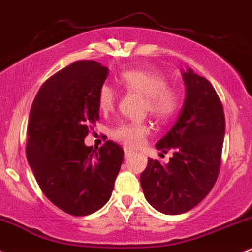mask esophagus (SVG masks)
Returning <instances> with one entry per match:
<instances>
[{
    "mask_svg": "<svg viewBox=\"0 0 252 252\" xmlns=\"http://www.w3.org/2000/svg\"><path fill=\"white\" fill-rule=\"evenodd\" d=\"M132 154V152L130 151V149H128V148H126L124 149V157H126V158H129Z\"/></svg>",
    "mask_w": 252,
    "mask_h": 252,
    "instance_id": "obj_1",
    "label": "esophagus"
}]
</instances>
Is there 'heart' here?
<instances>
[{"instance_id": "heart-1", "label": "heart", "mask_w": 252, "mask_h": 252, "mask_svg": "<svg viewBox=\"0 0 252 252\" xmlns=\"http://www.w3.org/2000/svg\"><path fill=\"white\" fill-rule=\"evenodd\" d=\"M126 92L143 95V109L162 123L171 121L181 106V96L173 86L166 84V77L157 71L146 69H126L118 77ZM117 92L112 86L105 84L98 93V105L101 112L109 113L115 107ZM151 132L146 122L121 123L112 130V139L129 148H136L143 143Z\"/></svg>"}]
</instances>
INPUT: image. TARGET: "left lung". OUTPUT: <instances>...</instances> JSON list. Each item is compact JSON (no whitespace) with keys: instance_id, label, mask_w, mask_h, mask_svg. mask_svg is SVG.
<instances>
[{"instance_id":"1","label":"left lung","mask_w":252,"mask_h":252,"mask_svg":"<svg viewBox=\"0 0 252 252\" xmlns=\"http://www.w3.org/2000/svg\"><path fill=\"white\" fill-rule=\"evenodd\" d=\"M185 99L178 120L157 142L162 152H172L167 164L148 159L140 182L146 200L168 215L185 213L197 206L217 182L225 136V113L211 82L193 73L182 71Z\"/></svg>"}]
</instances>
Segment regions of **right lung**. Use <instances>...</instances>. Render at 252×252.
I'll use <instances>...</instances> for the list:
<instances>
[{"instance_id": "add662e5", "label": "right lung", "mask_w": 252, "mask_h": 252, "mask_svg": "<svg viewBox=\"0 0 252 252\" xmlns=\"http://www.w3.org/2000/svg\"><path fill=\"white\" fill-rule=\"evenodd\" d=\"M109 69L77 61L44 82L33 100L26 157L44 195L74 217L92 214L110 200L124 151L106 141L96 151L85 137L99 120L98 93Z\"/></svg>"}]
</instances>
